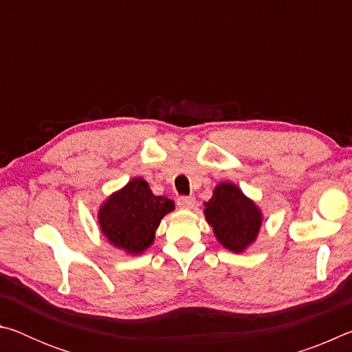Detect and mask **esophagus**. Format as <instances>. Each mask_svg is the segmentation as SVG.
<instances>
[{"label": "esophagus", "mask_w": 352, "mask_h": 352, "mask_svg": "<svg viewBox=\"0 0 352 352\" xmlns=\"http://www.w3.org/2000/svg\"><path fill=\"white\" fill-rule=\"evenodd\" d=\"M177 205H178V208H182V210H192L195 205V199L182 195V197L177 199Z\"/></svg>", "instance_id": "34e87169"}]
</instances>
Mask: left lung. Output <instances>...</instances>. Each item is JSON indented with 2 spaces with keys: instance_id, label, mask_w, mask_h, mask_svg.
<instances>
[{
  "instance_id": "8db88e82",
  "label": "left lung",
  "mask_w": 352,
  "mask_h": 352,
  "mask_svg": "<svg viewBox=\"0 0 352 352\" xmlns=\"http://www.w3.org/2000/svg\"><path fill=\"white\" fill-rule=\"evenodd\" d=\"M204 212L216 239L230 252L242 253L258 237L262 212L234 183H219Z\"/></svg>"
}]
</instances>
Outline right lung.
<instances>
[{"label":"right lung","mask_w":352,"mask_h":352,"mask_svg":"<svg viewBox=\"0 0 352 352\" xmlns=\"http://www.w3.org/2000/svg\"><path fill=\"white\" fill-rule=\"evenodd\" d=\"M172 210L174 201L153 195L147 182L136 177L104 201L98 220L111 245L140 254L152 245L160 222Z\"/></svg>","instance_id":"1"}]
</instances>
